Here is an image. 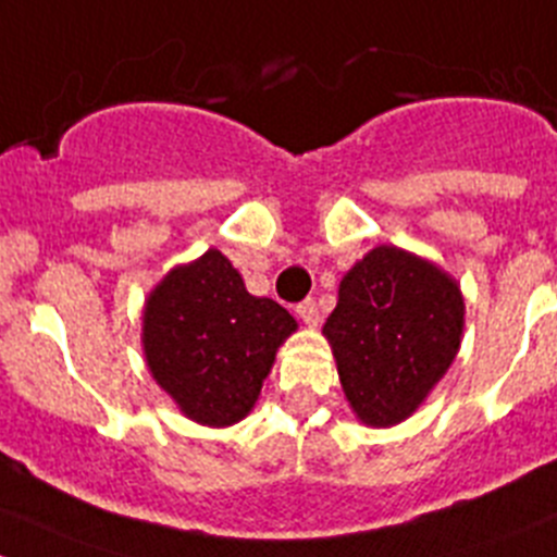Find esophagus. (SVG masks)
Here are the masks:
<instances>
[{
  "mask_svg": "<svg viewBox=\"0 0 557 557\" xmlns=\"http://www.w3.org/2000/svg\"><path fill=\"white\" fill-rule=\"evenodd\" d=\"M296 315H299V319H302L308 326H319V321H321V310L313 299H305V302L296 305Z\"/></svg>",
  "mask_w": 557,
  "mask_h": 557,
  "instance_id": "1",
  "label": "esophagus"
}]
</instances>
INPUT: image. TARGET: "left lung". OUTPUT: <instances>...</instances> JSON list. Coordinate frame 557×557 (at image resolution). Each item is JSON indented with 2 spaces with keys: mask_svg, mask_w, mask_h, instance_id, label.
<instances>
[{
  "mask_svg": "<svg viewBox=\"0 0 557 557\" xmlns=\"http://www.w3.org/2000/svg\"><path fill=\"white\" fill-rule=\"evenodd\" d=\"M465 335L459 283L429 258L379 244L343 274L324 324L351 412L389 429L418 412Z\"/></svg>",
  "mask_w": 557,
  "mask_h": 557,
  "instance_id": "1",
  "label": "left lung"
}]
</instances>
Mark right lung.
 <instances>
[{
  "instance_id": "add662e5",
  "label": "right lung",
  "mask_w": 557,
  "mask_h": 557,
  "mask_svg": "<svg viewBox=\"0 0 557 557\" xmlns=\"http://www.w3.org/2000/svg\"><path fill=\"white\" fill-rule=\"evenodd\" d=\"M296 332L274 299L252 296L220 249L170 269L145 299L150 376L195 423L225 429L252 412L277 349Z\"/></svg>"
}]
</instances>
